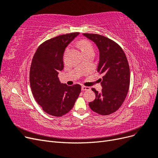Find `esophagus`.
I'll return each mask as SVG.
<instances>
[{
    "mask_svg": "<svg viewBox=\"0 0 158 158\" xmlns=\"http://www.w3.org/2000/svg\"><path fill=\"white\" fill-rule=\"evenodd\" d=\"M82 91H88V90H90V88L89 87H87V86H82Z\"/></svg>",
    "mask_w": 158,
    "mask_h": 158,
    "instance_id": "1",
    "label": "esophagus"
}]
</instances>
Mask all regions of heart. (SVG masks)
Wrapping results in <instances>:
<instances>
[{
	"mask_svg": "<svg viewBox=\"0 0 158 158\" xmlns=\"http://www.w3.org/2000/svg\"><path fill=\"white\" fill-rule=\"evenodd\" d=\"M80 49L83 53L89 51H94V47L91 43L87 40H83L80 42L79 44Z\"/></svg>",
	"mask_w": 158,
	"mask_h": 158,
	"instance_id": "b5f03b06",
	"label": "heart"
}]
</instances>
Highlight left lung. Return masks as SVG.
I'll return each mask as SVG.
<instances>
[{
    "label": "left lung",
    "mask_w": 158,
    "mask_h": 158,
    "mask_svg": "<svg viewBox=\"0 0 158 158\" xmlns=\"http://www.w3.org/2000/svg\"><path fill=\"white\" fill-rule=\"evenodd\" d=\"M83 35L97 45L99 52L97 70L103 74L102 92L92 89L95 99L89 103V106L95 113L108 115L118 110L127 97L130 84L127 58L121 47L109 38L94 33Z\"/></svg>",
    "instance_id": "1"
}]
</instances>
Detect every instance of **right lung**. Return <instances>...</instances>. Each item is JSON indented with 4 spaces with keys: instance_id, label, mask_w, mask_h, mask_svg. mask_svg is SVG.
Masks as SVG:
<instances>
[{
    "instance_id": "add662e5",
    "label": "right lung",
    "mask_w": 158,
    "mask_h": 158,
    "mask_svg": "<svg viewBox=\"0 0 158 158\" xmlns=\"http://www.w3.org/2000/svg\"><path fill=\"white\" fill-rule=\"evenodd\" d=\"M79 34L70 33L52 38L41 44L33 57L30 82L31 92L43 110L52 116L61 117L74 106L81 92V85L62 84L59 72L64 68L66 47Z\"/></svg>"
}]
</instances>
